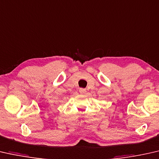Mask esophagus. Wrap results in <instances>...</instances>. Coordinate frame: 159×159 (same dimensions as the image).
Wrapping results in <instances>:
<instances>
[{"instance_id":"obj_1","label":"esophagus","mask_w":159,"mask_h":159,"mask_svg":"<svg viewBox=\"0 0 159 159\" xmlns=\"http://www.w3.org/2000/svg\"><path fill=\"white\" fill-rule=\"evenodd\" d=\"M80 93H82V94H84V93L87 92V91L84 89H80Z\"/></svg>"}]
</instances>
